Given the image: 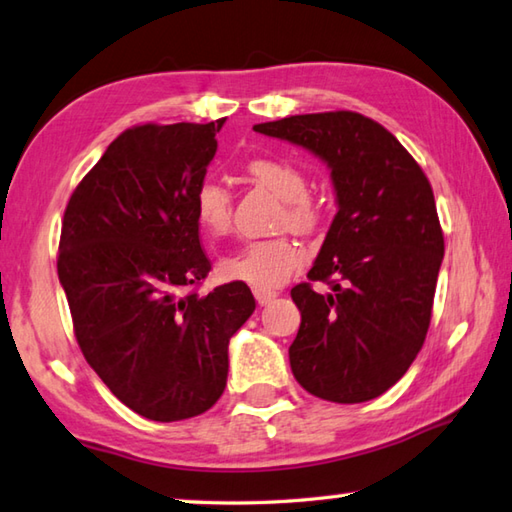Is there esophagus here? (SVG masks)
<instances>
[{"label": "esophagus", "instance_id": "esophagus-1", "mask_svg": "<svg viewBox=\"0 0 512 512\" xmlns=\"http://www.w3.org/2000/svg\"><path fill=\"white\" fill-rule=\"evenodd\" d=\"M254 296L258 305H269L278 296V292H274V289H254Z\"/></svg>", "mask_w": 512, "mask_h": 512}]
</instances>
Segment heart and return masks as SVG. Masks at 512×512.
Returning a JSON list of instances; mask_svg holds the SVG:
<instances>
[{
	"mask_svg": "<svg viewBox=\"0 0 512 512\" xmlns=\"http://www.w3.org/2000/svg\"><path fill=\"white\" fill-rule=\"evenodd\" d=\"M247 176L283 200L278 223L307 234L323 218V205L307 191L305 171L292 160L260 156L247 162ZM194 211L198 225L209 236H225L231 227V196L216 180H202ZM303 247L287 236L249 240L218 260V274L225 281L247 283L256 289L283 285L294 269L303 263Z\"/></svg>",
	"mask_w": 512,
	"mask_h": 512,
	"instance_id": "obj_1",
	"label": "heart"
}]
</instances>
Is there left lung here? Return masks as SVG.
<instances>
[{"mask_svg": "<svg viewBox=\"0 0 512 512\" xmlns=\"http://www.w3.org/2000/svg\"><path fill=\"white\" fill-rule=\"evenodd\" d=\"M254 131L321 158L339 205L307 274L332 289H292L296 381L325 401L376 399L408 372L430 327L443 231L426 173L388 129L354 111L289 115Z\"/></svg>", "mask_w": 512, "mask_h": 512, "instance_id": "1", "label": "left lung"}]
</instances>
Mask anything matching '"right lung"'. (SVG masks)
Returning <instances> with one entry per match:
<instances>
[{"label": "right lung", "mask_w": 512, "mask_h": 512, "mask_svg": "<svg viewBox=\"0 0 512 512\" xmlns=\"http://www.w3.org/2000/svg\"><path fill=\"white\" fill-rule=\"evenodd\" d=\"M223 120L140 124L115 138L66 205L57 274L86 363L151 421L207 412L227 385L229 339L256 301L245 283L200 296L211 263L194 196Z\"/></svg>", "instance_id": "add662e5"}]
</instances>
